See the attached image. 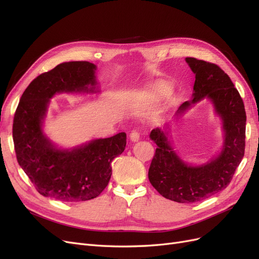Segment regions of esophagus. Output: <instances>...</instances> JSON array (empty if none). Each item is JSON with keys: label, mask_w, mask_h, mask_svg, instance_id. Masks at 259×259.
Returning a JSON list of instances; mask_svg holds the SVG:
<instances>
[{"label": "esophagus", "mask_w": 259, "mask_h": 259, "mask_svg": "<svg viewBox=\"0 0 259 259\" xmlns=\"http://www.w3.org/2000/svg\"><path fill=\"white\" fill-rule=\"evenodd\" d=\"M139 133L137 131H132V133L130 134V139L132 140V142H138L139 140Z\"/></svg>", "instance_id": "esophagus-1"}]
</instances>
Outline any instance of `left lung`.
I'll return each mask as SVG.
<instances>
[{"label":"left lung","instance_id":"8db88e82","mask_svg":"<svg viewBox=\"0 0 259 259\" xmlns=\"http://www.w3.org/2000/svg\"><path fill=\"white\" fill-rule=\"evenodd\" d=\"M186 61L195 74L193 99L185 101L176 114H182L191 105L208 98L223 120L225 140L222 152L204 165H188L171 148L168 133L154 128L150 138L158 148L148 177L164 198L178 203H194L221 192L230 184L244 156L246 113L238 90L224 70L193 57H187Z\"/></svg>","mask_w":259,"mask_h":259}]
</instances>
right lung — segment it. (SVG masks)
<instances>
[{
	"label": "right lung",
	"instance_id": "1",
	"mask_svg": "<svg viewBox=\"0 0 259 259\" xmlns=\"http://www.w3.org/2000/svg\"><path fill=\"white\" fill-rule=\"evenodd\" d=\"M96 66L89 61L62 62L36 76L23 92L13 123L17 161L36 191L62 202L98 197L112 174L111 162L126 146V134L92 140L73 149H57L43 134L50 99L57 93L95 92Z\"/></svg>",
	"mask_w": 259,
	"mask_h": 259
}]
</instances>
